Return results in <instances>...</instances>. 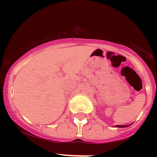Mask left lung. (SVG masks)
<instances>
[{
  "label": "left lung",
  "instance_id": "left-lung-1",
  "mask_svg": "<svg viewBox=\"0 0 157 157\" xmlns=\"http://www.w3.org/2000/svg\"><path fill=\"white\" fill-rule=\"evenodd\" d=\"M128 126H129V125H115V127L116 128H126V127H128Z\"/></svg>",
  "mask_w": 157,
  "mask_h": 157
}]
</instances>
